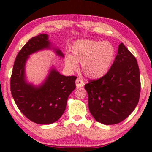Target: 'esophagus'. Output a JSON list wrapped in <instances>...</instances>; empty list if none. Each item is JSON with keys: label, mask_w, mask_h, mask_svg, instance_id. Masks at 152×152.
Returning <instances> with one entry per match:
<instances>
[{"label": "esophagus", "mask_w": 152, "mask_h": 152, "mask_svg": "<svg viewBox=\"0 0 152 152\" xmlns=\"http://www.w3.org/2000/svg\"><path fill=\"white\" fill-rule=\"evenodd\" d=\"M84 85V81L82 80V79L79 78L76 79V87L80 88V87H82Z\"/></svg>", "instance_id": "obj_1"}]
</instances>
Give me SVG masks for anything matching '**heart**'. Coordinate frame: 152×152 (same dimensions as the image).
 <instances>
[{
    "mask_svg": "<svg viewBox=\"0 0 152 152\" xmlns=\"http://www.w3.org/2000/svg\"><path fill=\"white\" fill-rule=\"evenodd\" d=\"M115 50L111 43L94 39L77 40L72 46V55L66 54L64 63L70 71H76L78 64L86 77L97 79L104 76L111 67Z\"/></svg>",
    "mask_w": 152,
    "mask_h": 152,
    "instance_id": "b5f03b06",
    "label": "heart"
}]
</instances>
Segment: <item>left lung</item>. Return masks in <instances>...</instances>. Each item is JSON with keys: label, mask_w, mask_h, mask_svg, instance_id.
<instances>
[{"label": "left lung", "mask_w": 152, "mask_h": 152, "mask_svg": "<svg viewBox=\"0 0 152 152\" xmlns=\"http://www.w3.org/2000/svg\"><path fill=\"white\" fill-rule=\"evenodd\" d=\"M88 108L97 122L104 125L123 121L134 110L141 89L140 69L135 58L123 43L108 72L84 86Z\"/></svg>", "instance_id": "1"}]
</instances>
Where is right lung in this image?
Segmentation results:
<instances>
[{
    "label": "right lung",
    "instance_id": "obj_1",
    "mask_svg": "<svg viewBox=\"0 0 152 152\" xmlns=\"http://www.w3.org/2000/svg\"><path fill=\"white\" fill-rule=\"evenodd\" d=\"M45 50H53L59 57H64L50 42L48 35L42 33L30 39L18 53L11 78L12 96L20 112L31 121L42 125L51 124L61 117L69 95L76 88V79L61 75L51 66L39 85L28 82L25 67L29 56Z\"/></svg>",
    "mask_w": 152,
    "mask_h": 152
}]
</instances>
